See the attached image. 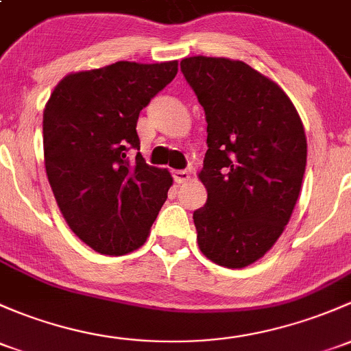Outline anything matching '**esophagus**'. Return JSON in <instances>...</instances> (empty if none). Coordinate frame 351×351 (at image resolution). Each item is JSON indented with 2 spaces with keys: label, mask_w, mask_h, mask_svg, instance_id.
I'll list each match as a JSON object with an SVG mask.
<instances>
[{
  "label": "esophagus",
  "mask_w": 351,
  "mask_h": 351,
  "mask_svg": "<svg viewBox=\"0 0 351 351\" xmlns=\"http://www.w3.org/2000/svg\"><path fill=\"white\" fill-rule=\"evenodd\" d=\"M188 178H190V173H188L186 169H176V171H173V180H175L176 183L186 182Z\"/></svg>",
  "instance_id": "34e87169"
}]
</instances>
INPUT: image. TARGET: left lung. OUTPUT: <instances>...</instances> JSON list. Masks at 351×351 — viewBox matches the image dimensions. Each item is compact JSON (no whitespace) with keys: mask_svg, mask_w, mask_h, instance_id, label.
Masks as SVG:
<instances>
[{"mask_svg":"<svg viewBox=\"0 0 351 351\" xmlns=\"http://www.w3.org/2000/svg\"><path fill=\"white\" fill-rule=\"evenodd\" d=\"M180 67L206 119L198 245L215 264L245 267L289 222L306 169L304 128L286 92L241 60L198 55Z\"/></svg>","mask_w":351,"mask_h":351,"instance_id":"left-lung-1","label":"left lung"}]
</instances>
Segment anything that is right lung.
I'll list each match as a JSON object with an SVG mask.
<instances>
[{
	"instance_id": "obj_1",
	"label": "right lung",
	"mask_w": 351,
	"mask_h": 351,
	"mask_svg": "<svg viewBox=\"0 0 351 351\" xmlns=\"http://www.w3.org/2000/svg\"><path fill=\"white\" fill-rule=\"evenodd\" d=\"M178 62H116L70 73L43 110L45 169L73 234L106 256L139 249L173 178L146 165L136 132L139 112L175 79Z\"/></svg>"
}]
</instances>
